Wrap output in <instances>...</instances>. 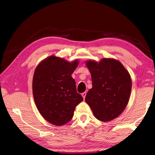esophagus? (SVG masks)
<instances>
[{"label": "esophagus", "mask_w": 155, "mask_h": 155, "mask_svg": "<svg viewBox=\"0 0 155 155\" xmlns=\"http://www.w3.org/2000/svg\"><path fill=\"white\" fill-rule=\"evenodd\" d=\"M86 94H87V93H86V92H83V93L82 94V96H83V99H85V98Z\"/></svg>", "instance_id": "obj_1"}]
</instances>
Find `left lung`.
<instances>
[{
    "instance_id": "1",
    "label": "left lung",
    "mask_w": 155,
    "mask_h": 155,
    "mask_svg": "<svg viewBox=\"0 0 155 155\" xmlns=\"http://www.w3.org/2000/svg\"><path fill=\"white\" fill-rule=\"evenodd\" d=\"M92 80V88L88 91L85 102L96 118L108 122L116 118L127 107L132 82L129 73L121 63L111 58L97 62H85Z\"/></svg>"
}]
</instances>
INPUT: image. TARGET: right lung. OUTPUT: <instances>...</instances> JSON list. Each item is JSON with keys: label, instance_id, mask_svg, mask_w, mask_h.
<instances>
[{"label": "right lung", "instance_id": "right-lung-1", "mask_svg": "<svg viewBox=\"0 0 155 155\" xmlns=\"http://www.w3.org/2000/svg\"><path fill=\"white\" fill-rule=\"evenodd\" d=\"M78 65V60L69 62L51 55L35 68L33 78L34 101L40 114L52 124L62 126L70 122L76 107L83 101L72 77Z\"/></svg>", "mask_w": 155, "mask_h": 155}]
</instances>
